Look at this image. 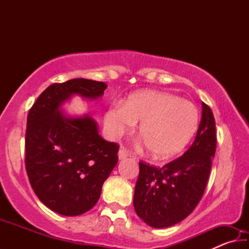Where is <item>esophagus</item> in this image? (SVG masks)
Here are the masks:
<instances>
[{"label":"esophagus","instance_id":"1","mask_svg":"<svg viewBox=\"0 0 249 249\" xmlns=\"http://www.w3.org/2000/svg\"><path fill=\"white\" fill-rule=\"evenodd\" d=\"M128 156H129V153L124 148V147L120 148V150H119V159L120 160H124V159L127 158Z\"/></svg>","mask_w":249,"mask_h":249}]
</instances>
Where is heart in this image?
Masks as SVG:
<instances>
[{"label":"heart","instance_id":"1","mask_svg":"<svg viewBox=\"0 0 249 249\" xmlns=\"http://www.w3.org/2000/svg\"><path fill=\"white\" fill-rule=\"evenodd\" d=\"M140 122L138 135L151 157L168 159L182 151L199 125V112L190 101L162 91L130 94L104 114L107 135L117 140Z\"/></svg>","mask_w":249,"mask_h":249}]
</instances>
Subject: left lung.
<instances>
[{
	"label": "left lung",
	"instance_id": "left-lung-1",
	"mask_svg": "<svg viewBox=\"0 0 249 249\" xmlns=\"http://www.w3.org/2000/svg\"><path fill=\"white\" fill-rule=\"evenodd\" d=\"M215 149V120L202 102L201 122L190 148L161 168L140 161L133 202L137 215L156 229L172 226L190 215L203 196Z\"/></svg>",
	"mask_w": 249,
	"mask_h": 249
}]
</instances>
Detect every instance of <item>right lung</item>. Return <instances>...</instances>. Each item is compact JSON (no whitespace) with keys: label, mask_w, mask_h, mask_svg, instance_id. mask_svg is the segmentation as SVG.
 Instances as JSON below:
<instances>
[{"label":"right lung","mask_w":249,"mask_h":249,"mask_svg":"<svg viewBox=\"0 0 249 249\" xmlns=\"http://www.w3.org/2000/svg\"><path fill=\"white\" fill-rule=\"evenodd\" d=\"M107 87L82 78L53 83L29 109L25 135L29 182L38 199L61 215L77 216L93 208L116 166L120 146L100 136L91 116L71 117L60 107L74 94L99 99Z\"/></svg>","instance_id":"1"}]
</instances>
